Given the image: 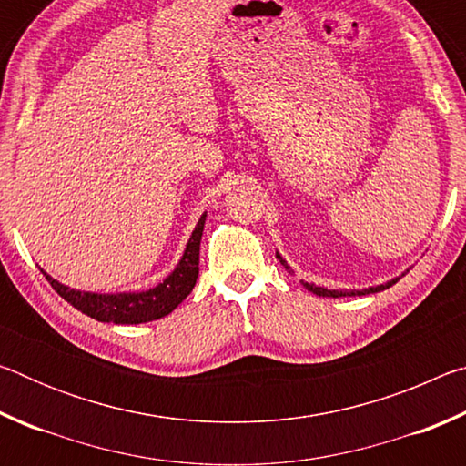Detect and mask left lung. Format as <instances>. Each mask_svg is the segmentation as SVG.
<instances>
[{
    "mask_svg": "<svg viewBox=\"0 0 466 466\" xmlns=\"http://www.w3.org/2000/svg\"><path fill=\"white\" fill-rule=\"evenodd\" d=\"M278 258H279V263L286 267V269L289 271V267H288V263L283 261V258L278 255ZM304 283V281H302ZM392 283H397V279H392V281H389V283H382V286H376V288H368V289H361V291H356V289H350V291H339V289H327V288H319V286H312V283H304L306 286V289L309 291H312V294H317V296H329V298H341V296H366V294H374V291H382V289H386V288H390Z\"/></svg>",
    "mask_w": 466,
    "mask_h": 466,
    "instance_id": "1",
    "label": "left lung"
}]
</instances>
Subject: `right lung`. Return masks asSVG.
<instances>
[{"mask_svg": "<svg viewBox=\"0 0 466 466\" xmlns=\"http://www.w3.org/2000/svg\"><path fill=\"white\" fill-rule=\"evenodd\" d=\"M205 226V214L197 222L195 230L188 238L185 255L167 279L157 283L156 288L146 291H136V294H90V291H77L63 283L55 281L45 271L46 281L51 283L57 294L67 299L90 319L100 322H115V325H139V322H149L167 317L183 299L191 294L199 275V247Z\"/></svg>", "mask_w": 466, "mask_h": 466, "instance_id": "add662e5", "label": "right lung"}]
</instances>
